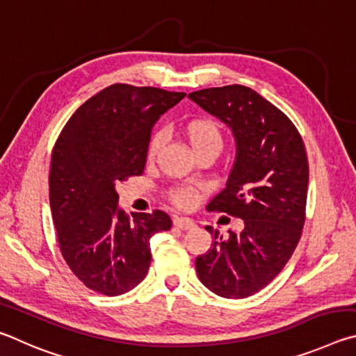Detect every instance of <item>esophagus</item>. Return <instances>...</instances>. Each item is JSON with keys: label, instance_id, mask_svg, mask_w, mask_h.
Here are the masks:
<instances>
[{"label": "esophagus", "instance_id": "obj_1", "mask_svg": "<svg viewBox=\"0 0 356 356\" xmlns=\"http://www.w3.org/2000/svg\"><path fill=\"white\" fill-rule=\"evenodd\" d=\"M173 225L179 228V229H191L195 227V223L192 222L188 217H175L173 219Z\"/></svg>", "mask_w": 356, "mask_h": 356}]
</instances>
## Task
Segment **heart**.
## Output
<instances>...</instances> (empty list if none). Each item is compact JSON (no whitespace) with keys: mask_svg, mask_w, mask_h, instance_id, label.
<instances>
[{"mask_svg":"<svg viewBox=\"0 0 356 356\" xmlns=\"http://www.w3.org/2000/svg\"><path fill=\"white\" fill-rule=\"evenodd\" d=\"M184 134L188 137L192 149L198 148H216L220 149L222 147V133L219 124L211 118H194V120H189L184 124ZM162 143V134H154L149 140L148 145V158H153V156L158 153V149ZM173 202L179 204V207H188L194 200V194L188 189L175 191L172 194Z\"/></svg>","mask_w":356,"mask_h":356,"instance_id":"heart-1","label":"heart"}]
</instances>
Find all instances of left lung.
<instances>
[{"mask_svg": "<svg viewBox=\"0 0 356 356\" xmlns=\"http://www.w3.org/2000/svg\"><path fill=\"white\" fill-rule=\"evenodd\" d=\"M189 98L225 123L236 140L227 184L208 211L244 220V229L227 239L207 227L214 242L195 259L197 275L217 296L250 297L283 270L300 241L309 178L302 136L250 87H211Z\"/></svg>", "mask_w": 356, "mask_h": 356, "instance_id": "8db88e82", "label": "left lung"}]
</instances>
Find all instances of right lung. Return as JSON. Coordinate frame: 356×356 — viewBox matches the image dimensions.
Returning a JSON list of instances; mask_svg holds the SVG:
<instances>
[{"instance_id": "add662e5", "label": "right lung", "mask_w": 356, "mask_h": 356, "mask_svg": "<svg viewBox=\"0 0 356 356\" xmlns=\"http://www.w3.org/2000/svg\"><path fill=\"white\" fill-rule=\"evenodd\" d=\"M186 97L158 87L114 84L74 111L54 143L49 207L60 253L87 288L120 296L145 278L149 239L167 232L164 211L118 208L115 184L142 175L159 117Z\"/></svg>"}]
</instances>
